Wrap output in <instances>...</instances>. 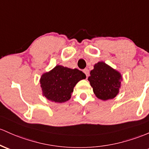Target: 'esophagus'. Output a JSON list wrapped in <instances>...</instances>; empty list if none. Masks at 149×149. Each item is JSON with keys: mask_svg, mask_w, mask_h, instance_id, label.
<instances>
[{"mask_svg": "<svg viewBox=\"0 0 149 149\" xmlns=\"http://www.w3.org/2000/svg\"><path fill=\"white\" fill-rule=\"evenodd\" d=\"M83 72H84L85 73V74H86V77H88V76H89V73H90V72H89V70L88 69V68H86V69H84L83 70Z\"/></svg>", "mask_w": 149, "mask_h": 149, "instance_id": "obj_1", "label": "esophagus"}]
</instances>
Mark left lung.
<instances>
[{
	"label": "left lung",
	"instance_id": "1",
	"mask_svg": "<svg viewBox=\"0 0 149 149\" xmlns=\"http://www.w3.org/2000/svg\"><path fill=\"white\" fill-rule=\"evenodd\" d=\"M88 78L93 93L102 100L113 99L117 95L121 88L122 76L117 70L114 69L103 61L94 65Z\"/></svg>",
	"mask_w": 149,
	"mask_h": 149
}]
</instances>
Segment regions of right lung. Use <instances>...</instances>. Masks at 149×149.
Returning a JSON list of instances; mask_svg holds the SVG:
<instances>
[{
    "label": "right lung",
    "mask_w": 149,
    "mask_h": 149,
    "mask_svg": "<svg viewBox=\"0 0 149 149\" xmlns=\"http://www.w3.org/2000/svg\"><path fill=\"white\" fill-rule=\"evenodd\" d=\"M86 78V74L77 68L72 69L56 65L41 76L40 82L42 95L52 102H66L71 98L77 83Z\"/></svg>",
    "instance_id": "1"
}]
</instances>
